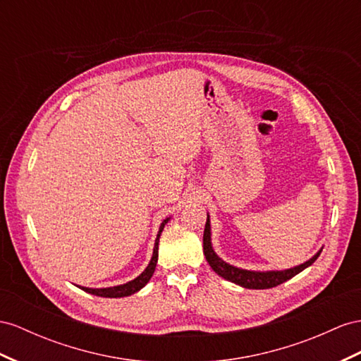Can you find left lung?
Masks as SVG:
<instances>
[{"instance_id":"1","label":"left lung","mask_w":361,"mask_h":361,"mask_svg":"<svg viewBox=\"0 0 361 361\" xmlns=\"http://www.w3.org/2000/svg\"><path fill=\"white\" fill-rule=\"evenodd\" d=\"M202 250H204V256H206L209 265L212 267V270L218 273L221 277H224V279L241 285V286H244V288H250V290H267V288H273V286H277V285L286 282L288 279H291V277H294L295 274L303 271L307 267H310L320 255V252H319L308 262H305L299 267H294V269H290V270H283V271L261 273V271H247V270L236 269V267L228 265L223 259H219V257L215 255L214 248H212L209 216L206 221L204 235H202Z\"/></svg>"}]
</instances>
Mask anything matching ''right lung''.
Returning <instances> with one entry per match:
<instances>
[{
	"mask_svg": "<svg viewBox=\"0 0 361 361\" xmlns=\"http://www.w3.org/2000/svg\"><path fill=\"white\" fill-rule=\"evenodd\" d=\"M168 223V219H164L161 226H160V230H159V235H157V239H155V247H154V253H152V259L149 262V265L146 267V270L135 277L134 281L128 282V283H123V285H118V286H113V288H84V286H80L82 290L90 293V294H94V295H100V298H125V295H131L134 293H137L140 288H143V286L149 282V279L154 274V270L157 267V259H159V238L163 232V227L164 224Z\"/></svg>",
	"mask_w": 361,
	"mask_h": 361,
	"instance_id": "obj_1",
	"label": "right lung"
}]
</instances>
